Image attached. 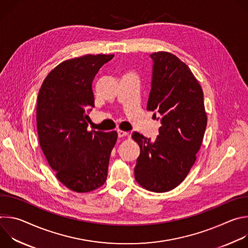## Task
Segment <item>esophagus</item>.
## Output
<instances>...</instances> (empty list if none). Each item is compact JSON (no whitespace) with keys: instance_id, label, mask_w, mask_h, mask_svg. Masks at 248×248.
Returning a JSON list of instances; mask_svg holds the SVG:
<instances>
[{"instance_id":"1","label":"esophagus","mask_w":248,"mask_h":248,"mask_svg":"<svg viewBox=\"0 0 248 248\" xmlns=\"http://www.w3.org/2000/svg\"><path fill=\"white\" fill-rule=\"evenodd\" d=\"M118 135H119V137H124V136H126V135H128V132H126V131H124V130H121V129H119V130H118Z\"/></svg>"}]
</instances>
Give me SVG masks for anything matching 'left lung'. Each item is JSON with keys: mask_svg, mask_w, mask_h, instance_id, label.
<instances>
[{"mask_svg": "<svg viewBox=\"0 0 248 248\" xmlns=\"http://www.w3.org/2000/svg\"><path fill=\"white\" fill-rule=\"evenodd\" d=\"M150 57L153 73L147 110L161 115L157 119L161 126L155 141L132 133L140 147L134 178L147 190L166 192L182 184L195 163L207 115L202 88L190 68L168 52Z\"/></svg>", "mask_w": 248, "mask_h": 248, "instance_id": "8db88e82", "label": "left lung"}]
</instances>
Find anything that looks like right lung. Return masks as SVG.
Wrapping results in <instances>:
<instances>
[{
	"label": "right lung",
	"mask_w": 248,
	"mask_h": 248,
	"mask_svg": "<svg viewBox=\"0 0 248 248\" xmlns=\"http://www.w3.org/2000/svg\"><path fill=\"white\" fill-rule=\"evenodd\" d=\"M114 55H85L58 64L44 79L36 121L41 149L57 179L76 192L102 186L108 174L117 131L87 130L94 108L92 81Z\"/></svg>",
	"instance_id": "obj_1"
}]
</instances>
